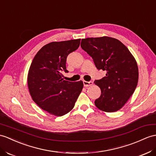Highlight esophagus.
<instances>
[{
    "label": "esophagus",
    "mask_w": 156,
    "mask_h": 156,
    "mask_svg": "<svg viewBox=\"0 0 156 156\" xmlns=\"http://www.w3.org/2000/svg\"><path fill=\"white\" fill-rule=\"evenodd\" d=\"M93 83L92 81H83V85H84L85 87H89L93 85Z\"/></svg>",
    "instance_id": "esophagus-1"
}]
</instances>
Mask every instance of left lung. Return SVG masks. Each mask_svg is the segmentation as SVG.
I'll return each mask as SVG.
<instances>
[{"mask_svg":"<svg viewBox=\"0 0 156 156\" xmlns=\"http://www.w3.org/2000/svg\"><path fill=\"white\" fill-rule=\"evenodd\" d=\"M81 47L93 58L98 70L107 71L105 77L94 82L101 90L95 106L107 112L119 111L138 84V67L134 56L120 41L108 36L82 39Z\"/></svg>","mask_w":156,"mask_h":156,"instance_id":"8db88e82","label":"left lung"}]
</instances>
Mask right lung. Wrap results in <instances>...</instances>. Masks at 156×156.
<instances>
[{
    "instance_id": "add662e5",
    "label": "right lung",
    "mask_w": 156,
    "mask_h": 156,
    "mask_svg": "<svg viewBox=\"0 0 156 156\" xmlns=\"http://www.w3.org/2000/svg\"><path fill=\"white\" fill-rule=\"evenodd\" d=\"M81 39L53 41L41 48L34 57L28 74L32 100L50 115L62 116L73 108L83 88L82 81L64 80L67 57L80 45Z\"/></svg>"
}]
</instances>
